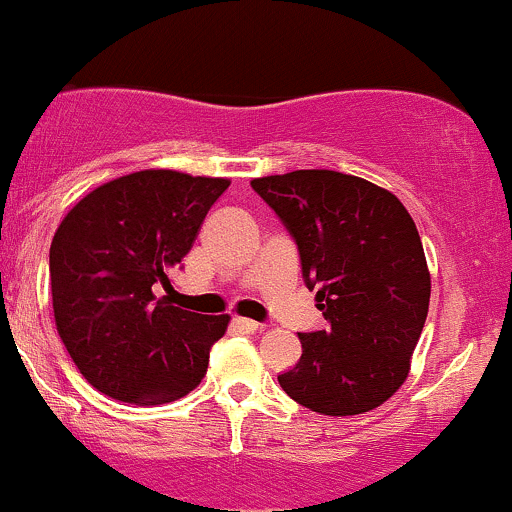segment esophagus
I'll list each match as a JSON object with an SVG mask.
<instances>
[{
  "label": "esophagus",
  "instance_id": "34e87169",
  "mask_svg": "<svg viewBox=\"0 0 512 512\" xmlns=\"http://www.w3.org/2000/svg\"><path fill=\"white\" fill-rule=\"evenodd\" d=\"M232 326L237 330H244V333H254V330H258L256 321H251V318H242V316L232 318Z\"/></svg>",
  "mask_w": 512,
  "mask_h": 512
}]
</instances>
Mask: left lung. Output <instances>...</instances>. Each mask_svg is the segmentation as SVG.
I'll return each instance as SVG.
<instances>
[{
	"label": "left lung",
	"mask_w": 512,
	"mask_h": 512,
	"mask_svg": "<svg viewBox=\"0 0 512 512\" xmlns=\"http://www.w3.org/2000/svg\"><path fill=\"white\" fill-rule=\"evenodd\" d=\"M299 249L326 330L299 333L302 357L278 376L318 414L347 417L383 405L405 383L429 314L431 278L417 225L381 186L333 170L251 182Z\"/></svg>",
	"instance_id": "8db88e82"
}]
</instances>
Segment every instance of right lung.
Returning <instances> with one entry per match:
<instances>
[{"label":"right lung","instance_id":"add662e5","mask_svg":"<svg viewBox=\"0 0 512 512\" xmlns=\"http://www.w3.org/2000/svg\"><path fill=\"white\" fill-rule=\"evenodd\" d=\"M227 186L220 177L143 170L98 186L66 213L50 246L54 323L95 390L162 405L206 376L230 316L172 306L170 275Z\"/></svg>","mask_w":512,"mask_h":512}]
</instances>
